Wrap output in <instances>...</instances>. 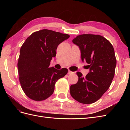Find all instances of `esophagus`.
<instances>
[{
	"mask_svg": "<svg viewBox=\"0 0 130 130\" xmlns=\"http://www.w3.org/2000/svg\"><path fill=\"white\" fill-rule=\"evenodd\" d=\"M73 73H74V72H71L70 70H68V74H73Z\"/></svg>",
	"mask_w": 130,
	"mask_h": 130,
	"instance_id": "34e87169",
	"label": "esophagus"
}]
</instances>
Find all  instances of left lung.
<instances>
[{
	"instance_id": "left-lung-1",
	"label": "left lung",
	"mask_w": 130,
	"mask_h": 130,
	"mask_svg": "<svg viewBox=\"0 0 130 130\" xmlns=\"http://www.w3.org/2000/svg\"><path fill=\"white\" fill-rule=\"evenodd\" d=\"M73 43L80 49L82 62L89 64V72L85 77L77 72L78 80L70 86V95L80 103H94L107 91L115 76V50L107 40L98 35H78Z\"/></svg>"
}]
</instances>
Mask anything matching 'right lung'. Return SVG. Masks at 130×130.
Segmentation results:
<instances>
[{
	"instance_id": "1",
	"label": "right lung",
	"mask_w": 130,
	"mask_h": 130,
	"mask_svg": "<svg viewBox=\"0 0 130 130\" xmlns=\"http://www.w3.org/2000/svg\"><path fill=\"white\" fill-rule=\"evenodd\" d=\"M70 37L52 30L43 29L35 32L22 45L18 62L19 79L23 91L31 99L45 100L52 95L56 82L68 73L49 67L56 56L57 46Z\"/></svg>"
}]
</instances>
